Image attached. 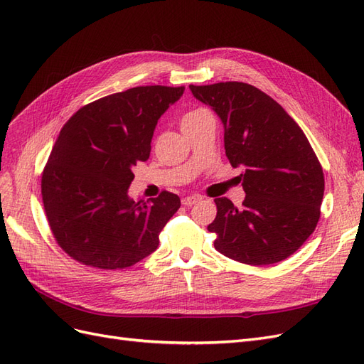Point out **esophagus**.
<instances>
[{
	"label": "esophagus",
	"instance_id": "obj_1",
	"mask_svg": "<svg viewBox=\"0 0 364 364\" xmlns=\"http://www.w3.org/2000/svg\"><path fill=\"white\" fill-rule=\"evenodd\" d=\"M200 200H202L200 196H188V197H185V199H182V205L190 208V206L196 205L197 202H200Z\"/></svg>",
	"mask_w": 364,
	"mask_h": 364
}]
</instances>
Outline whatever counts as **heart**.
<instances>
[{"mask_svg":"<svg viewBox=\"0 0 364 364\" xmlns=\"http://www.w3.org/2000/svg\"><path fill=\"white\" fill-rule=\"evenodd\" d=\"M199 112H202L200 109H199V111H193V112H190V114H186L183 118H186V117H191V115H196V114H199Z\"/></svg>","mask_w":364,"mask_h":364,"instance_id":"obj_1","label":"heart"}]
</instances>
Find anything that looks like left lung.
I'll use <instances>...</instances> for the list:
<instances>
[{"mask_svg": "<svg viewBox=\"0 0 364 364\" xmlns=\"http://www.w3.org/2000/svg\"><path fill=\"white\" fill-rule=\"evenodd\" d=\"M197 100L217 114L225 129L226 156L241 167L246 197L237 208L217 197L208 226L214 247L250 266L279 262L299 249L321 217L325 179L302 129L282 106L241 82L190 85Z\"/></svg>", "mask_w": 364, "mask_h": 364, "instance_id": "left-lung-1", "label": "left lung"}]
</instances>
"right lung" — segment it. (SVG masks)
Returning a JSON list of instances; mask_svg holds the SVG:
<instances>
[{"instance_id": "obj_1", "label": "right lung", "mask_w": 364, "mask_h": 364, "mask_svg": "<svg viewBox=\"0 0 364 364\" xmlns=\"http://www.w3.org/2000/svg\"><path fill=\"white\" fill-rule=\"evenodd\" d=\"M183 86H138L86 105L60 130L42 174L53 235L70 257L98 269H124L159 246L181 208L176 194L134 200L129 186L147 161L158 119Z\"/></svg>"}]
</instances>
